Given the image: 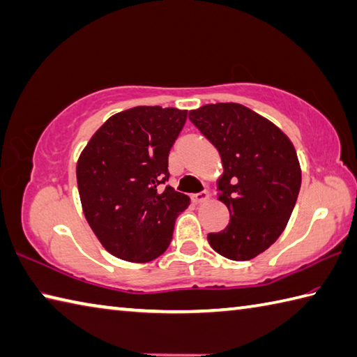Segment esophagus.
Segmentation results:
<instances>
[{
    "label": "esophagus",
    "mask_w": 357,
    "mask_h": 357,
    "mask_svg": "<svg viewBox=\"0 0 357 357\" xmlns=\"http://www.w3.org/2000/svg\"><path fill=\"white\" fill-rule=\"evenodd\" d=\"M207 199H209V192H206V190L199 192V193H195V195H192V201L195 204L204 203V201H207Z\"/></svg>",
    "instance_id": "34e87169"
}]
</instances>
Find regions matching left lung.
<instances>
[{"label":"left lung","instance_id":"left-lung-1","mask_svg":"<svg viewBox=\"0 0 357 357\" xmlns=\"http://www.w3.org/2000/svg\"><path fill=\"white\" fill-rule=\"evenodd\" d=\"M189 119L223 164L218 199L231 218L207 241L231 261H250L276 242L295 207L301 168L294 144L270 120L237 102L201 106Z\"/></svg>","mask_w":357,"mask_h":357}]
</instances>
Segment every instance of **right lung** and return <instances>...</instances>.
I'll list each match as a JSON object with an SVG mask.
<instances>
[{
	"label": "right lung",
	"instance_id": "right-lung-1",
	"mask_svg": "<svg viewBox=\"0 0 357 357\" xmlns=\"http://www.w3.org/2000/svg\"><path fill=\"white\" fill-rule=\"evenodd\" d=\"M187 120L176 107L137 106L112 115L76 165L87 223L111 255L150 262L172 242L174 220L190 198L168 181V153Z\"/></svg>",
	"mask_w": 357,
	"mask_h": 357
}]
</instances>
